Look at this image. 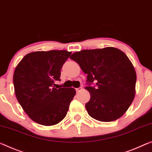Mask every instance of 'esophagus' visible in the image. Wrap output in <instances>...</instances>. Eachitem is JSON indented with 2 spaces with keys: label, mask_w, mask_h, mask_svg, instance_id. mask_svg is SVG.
I'll list each match as a JSON object with an SVG mask.
<instances>
[{
  "label": "esophagus",
  "mask_w": 152,
  "mask_h": 152,
  "mask_svg": "<svg viewBox=\"0 0 152 152\" xmlns=\"http://www.w3.org/2000/svg\"><path fill=\"white\" fill-rule=\"evenodd\" d=\"M76 92H79V91H81V90H82V88L81 87H79V88H76Z\"/></svg>",
  "instance_id": "esophagus-1"
}]
</instances>
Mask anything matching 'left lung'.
<instances>
[{"label":"left lung","mask_w":152,"mask_h":152,"mask_svg":"<svg viewBox=\"0 0 152 152\" xmlns=\"http://www.w3.org/2000/svg\"><path fill=\"white\" fill-rule=\"evenodd\" d=\"M70 58L87 74L90 94L86 109L92 118L100 122H112L128 110L135 95L137 75L129 58L118 48L83 50ZM97 82V87L90 84Z\"/></svg>","instance_id":"left-lung-1"}]
</instances>
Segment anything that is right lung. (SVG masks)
I'll return each instance as SVG.
<instances>
[{
  "label": "right lung",
  "instance_id": "right-lung-1",
  "mask_svg": "<svg viewBox=\"0 0 152 152\" xmlns=\"http://www.w3.org/2000/svg\"><path fill=\"white\" fill-rule=\"evenodd\" d=\"M71 54L66 50L28 53L17 65L13 74L16 98L32 121L53 126L65 118L76 94L73 88H54L60 81V70Z\"/></svg>",
  "mask_w": 152,
  "mask_h": 152
}]
</instances>
